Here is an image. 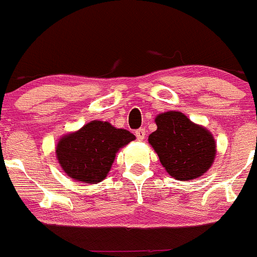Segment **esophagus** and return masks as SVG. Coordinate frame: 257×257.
<instances>
[{"label":"esophagus","mask_w":257,"mask_h":257,"mask_svg":"<svg viewBox=\"0 0 257 257\" xmlns=\"http://www.w3.org/2000/svg\"><path fill=\"white\" fill-rule=\"evenodd\" d=\"M135 135H136V137H137V140H139V141H142V140L145 139L146 131H145V128H139V130H136Z\"/></svg>","instance_id":"34e87169"}]
</instances>
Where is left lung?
Listing matches in <instances>:
<instances>
[{"label": "left lung", "mask_w": 257, "mask_h": 257, "mask_svg": "<svg viewBox=\"0 0 257 257\" xmlns=\"http://www.w3.org/2000/svg\"><path fill=\"white\" fill-rule=\"evenodd\" d=\"M156 131L149 142L170 176L190 181L204 175L216 156V142L209 130L196 125L182 112L169 111L155 118Z\"/></svg>", "instance_id": "1"}]
</instances>
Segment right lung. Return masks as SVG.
Masks as SVG:
<instances>
[{"mask_svg":"<svg viewBox=\"0 0 257 257\" xmlns=\"http://www.w3.org/2000/svg\"><path fill=\"white\" fill-rule=\"evenodd\" d=\"M135 139L127 130L95 120L61 137L56 146V156L71 179L98 184L107 176L118 150Z\"/></svg>","mask_w":257,"mask_h":257,"instance_id":"obj_1","label":"right lung"}]
</instances>
